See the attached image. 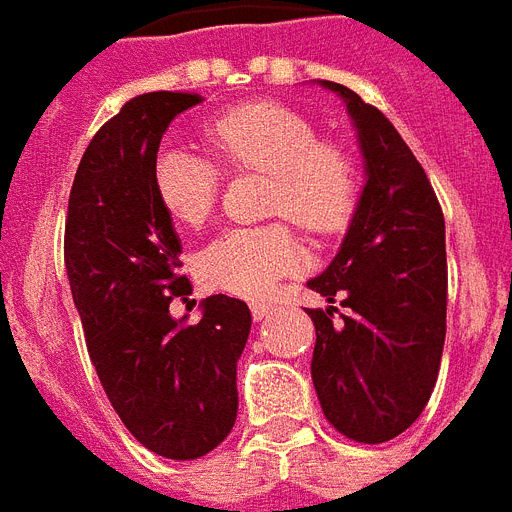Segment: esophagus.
<instances>
[{
	"instance_id": "esophagus-1",
	"label": "esophagus",
	"mask_w": 512,
	"mask_h": 512,
	"mask_svg": "<svg viewBox=\"0 0 512 512\" xmlns=\"http://www.w3.org/2000/svg\"><path fill=\"white\" fill-rule=\"evenodd\" d=\"M249 310H252V318H255V321H265V318L273 315V305H270V302H252Z\"/></svg>"
}]
</instances>
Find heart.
Instances as JSON below:
<instances>
[{
  "mask_svg": "<svg viewBox=\"0 0 512 512\" xmlns=\"http://www.w3.org/2000/svg\"><path fill=\"white\" fill-rule=\"evenodd\" d=\"M207 139L231 170H260L273 178L270 213L286 215L310 236L339 234L357 205V168L342 147L323 144L299 112L273 102L228 110L207 126ZM155 189L178 223L197 228L215 210L220 170L210 157L165 147L155 160ZM302 265V247L286 223L234 226L199 255V276L210 289L263 297L278 278Z\"/></svg>",
  "mask_w": 512,
  "mask_h": 512,
  "instance_id": "obj_1",
  "label": "heart"
}]
</instances>
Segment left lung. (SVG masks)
Masks as SVG:
<instances>
[{
  "mask_svg": "<svg viewBox=\"0 0 512 512\" xmlns=\"http://www.w3.org/2000/svg\"><path fill=\"white\" fill-rule=\"evenodd\" d=\"M363 152L365 184L336 257L307 286L328 307L315 323L310 373L323 415L355 442L410 429L434 392L447 331L444 215L421 162L397 128L334 81ZM339 298L348 315L333 323Z\"/></svg>",
  "mask_w": 512,
  "mask_h": 512,
  "instance_id": "obj_1",
  "label": "left lung"
}]
</instances>
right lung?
<instances>
[{
    "instance_id": "add662e5",
    "label": "right lung",
    "mask_w": 512,
    "mask_h": 512,
    "mask_svg": "<svg viewBox=\"0 0 512 512\" xmlns=\"http://www.w3.org/2000/svg\"><path fill=\"white\" fill-rule=\"evenodd\" d=\"M199 102L149 91L120 107L83 152L65 223L70 292L102 389L126 429L168 460L202 458L231 434L252 326L249 307L226 294L202 299L194 326L170 315L191 284L152 170L170 120Z\"/></svg>"
}]
</instances>
